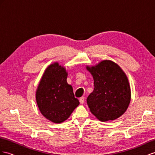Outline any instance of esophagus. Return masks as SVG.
Wrapping results in <instances>:
<instances>
[{
  "label": "esophagus",
  "mask_w": 155,
  "mask_h": 155,
  "mask_svg": "<svg viewBox=\"0 0 155 155\" xmlns=\"http://www.w3.org/2000/svg\"><path fill=\"white\" fill-rule=\"evenodd\" d=\"M79 101L81 104H83L84 103V97H81L80 99H79Z\"/></svg>",
  "instance_id": "34e87169"
}]
</instances>
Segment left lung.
Instances as JSON below:
<instances>
[{"label":"left lung","mask_w":155,"mask_h":155,"mask_svg":"<svg viewBox=\"0 0 155 155\" xmlns=\"http://www.w3.org/2000/svg\"><path fill=\"white\" fill-rule=\"evenodd\" d=\"M86 69L92 75L94 90L87 98L90 112L102 122L122 116L131 100V89L126 74L116 63L105 59Z\"/></svg>","instance_id":"8db88e82"}]
</instances>
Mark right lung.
I'll return each instance as SVG.
<instances>
[{"mask_svg":"<svg viewBox=\"0 0 155 155\" xmlns=\"http://www.w3.org/2000/svg\"><path fill=\"white\" fill-rule=\"evenodd\" d=\"M67 75L64 67L58 62L51 63L44 72L35 94L41 114L57 124L66 120L80 104L67 82Z\"/></svg>","mask_w":155,"mask_h":155,"instance_id":"right-lung-1","label":"right lung"}]
</instances>
